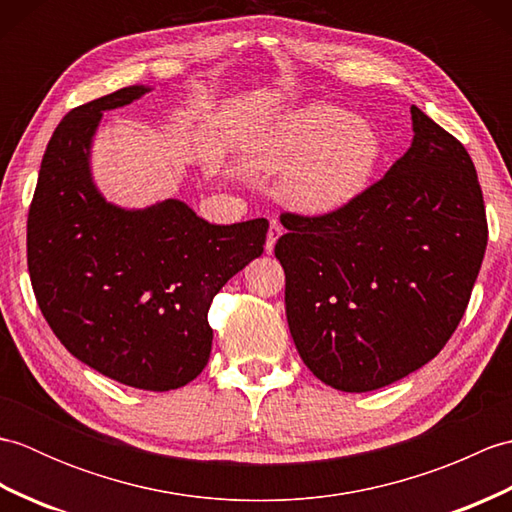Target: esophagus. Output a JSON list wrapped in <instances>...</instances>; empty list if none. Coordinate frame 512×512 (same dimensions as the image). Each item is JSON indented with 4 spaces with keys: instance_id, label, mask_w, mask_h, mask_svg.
Segmentation results:
<instances>
[{
    "instance_id": "obj_1",
    "label": "esophagus",
    "mask_w": 512,
    "mask_h": 512,
    "mask_svg": "<svg viewBox=\"0 0 512 512\" xmlns=\"http://www.w3.org/2000/svg\"><path fill=\"white\" fill-rule=\"evenodd\" d=\"M281 233H284V228H281V224H279L277 220L270 222L268 237H266V253H268V255H273L275 244H277V239H279V235H281Z\"/></svg>"
}]
</instances>
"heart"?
Masks as SVG:
<instances>
[{
	"mask_svg": "<svg viewBox=\"0 0 512 512\" xmlns=\"http://www.w3.org/2000/svg\"><path fill=\"white\" fill-rule=\"evenodd\" d=\"M380 158V140L365 118L328 101L281 114L248 147L255 169L281 173V198L303 213H332L361 193Z\"/></svg>",
	"mask_w": 512,
	"mask_h": 512,
	"instance_id": "obj_1",
	"label": "heart"
}]
</instances>
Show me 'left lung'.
Returning a JSON list of instances; mask_svg holds the SVG:
<instances>
[{
  "label": "left lung",
  "instance_id": "obj_1",
  "mask_svg": "<svg viewBox=\"0 0 512 512\" xmlns=\"http://www.w3.org/2000/svg\"><path fill=\"white\" fill-rule=\"evenodd\" d=\"M413 140L332 213L281 215L275 255L301 361L325 385L372 391L436 358L469 306L488 242L477 171L411 105Z\"/></svg>",
  "mask_w": 512,
  "mask_h": 512
}]
</instances>
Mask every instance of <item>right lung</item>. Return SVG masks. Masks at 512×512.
Instances as JSON below:
<instances>
[{
    "mask_svg": "<svg viewBox=\"0 0 512 512\" xmlns=\"http://www.w3.org/2000/svg\"><path fill=\"white\" fill-rule=\"evenodd\" d=\"M149 90L74 107L54 129L28 211V273L72 356L123 385L169 391L209 363L211 301L264 253L268 220L220 226L180 200L121 209L103 198L90 169L96 127Z\"/></svg>",
    "mask_w": 512,
    "mask_h": 512,
    "instance_id": "add662e5",
    "label": "right lung"
}]
</instances>
